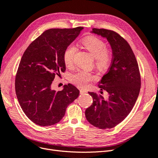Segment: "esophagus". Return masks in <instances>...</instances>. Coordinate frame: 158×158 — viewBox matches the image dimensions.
<instances>
[{"mask_svg":"<svg viewBox=\"0 0 158 158\" xmlns=\"http://www.w3.org/2000/svg\"><path fill=\"white\" fill-rule=\"evenodd\" d=\"M80 94H85V93H87V91L86 90H85V89H81L80 90Z\"/></svg>","mask_w":158,"mask_h":158,"instance_id":"1","label":"esophagus"}]
</instances>
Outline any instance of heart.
I'll use <instances>...</instances> for the list:
<instances>
[{"mask_svg": "<svg viewBox=\"0 0 158 158\" xmlns=\"http://www.w3.org/2000/svg\"><path fill=\"white\" fill-rule=\"evenodd\" d=\"M84 46L88 50L94 58L96 59V64L99 68H106L110 60V56L107 51L105 42L99 38L88 36L81 41ZM77 48L74 44H69L65 49L63 54V60L67 66H71ZM94 79V77L85 70H80L70 77L72 82L79 87H85Z\"/></svg>", "mask_w": 158, "mask_h": 158, "instance_id": "heart-1", "label": "heart"}]
</instances>
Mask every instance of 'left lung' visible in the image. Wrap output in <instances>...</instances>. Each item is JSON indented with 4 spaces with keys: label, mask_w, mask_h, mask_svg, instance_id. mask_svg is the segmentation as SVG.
<instances>
[{
    "label": "left lung",
    "mask_w": 158,
    "mask_h": 158,
    "mask_svg": "<svg viewBox=\"0 0 158 158\" xmlns=\"http://www.w3.org/2000/svg\"><path fill=\"white\" fill-rule=\"evenodd\" d=\"M91 32L106 39L112 59L107 73L99 81L101 90L106 91L108 96L104 99L101 95L88 92L93 103L85 115L94 126L110 129L128 116L137 99L140 89L139 66L131 46L117 32L105 29H93Z\"/></svg>",
    "instance_id": "left-lung-1"
}]
</instances>
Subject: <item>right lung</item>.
Wrapping results in <instances>:
<instances>
[{"label": "right lung", "instance_id": "right-lung-1", "mask_svg": "<svg viewBox=\"0 0 158 158\" xmlns=\"http://www.w3.org/2000/svg\"><path fill=\"white\" fill-rule=\"evenodd\" d=\"M84 28L50 29L32 42L21 57L15 80L19 105L25 115L40 126L60 122L67 106L78 98L80 91L64 85L61 91L52 88L55 76L64 72L65 49Z\"/></svg>", "mask_w": 158, "mask_h": 158}]
</instances>
